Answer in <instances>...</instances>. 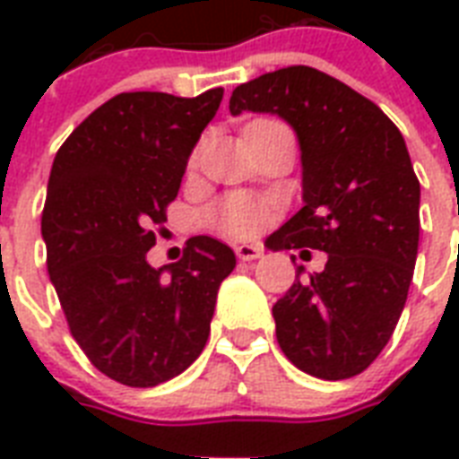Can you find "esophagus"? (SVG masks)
<instances>
[{
    "mask_svg": "<svg viewBox=\"0 0 459 459\" xmlns=\"http://www.w3.org/2000/svg\"><path fill=\"white\" fill-rule=\"evenodd\" d=\"M236 255L240 262H255V259L262 257V247L259 245H236Z\"/></svg>",
    "mask_w": 459,
    "mask_h": 459,
    "instance_id": "obj_1",
    "label": "esophagus"
}]
</instances>
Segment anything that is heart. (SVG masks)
<instances>
[{
	"mask_svg": "<svg viewBox=\"0 0 459 459\" xmlns=\"http://www.w3.org/2000/svg\"><path fill=\"white\" fill-rule=\"evenodd\" d=\"M209 223L230 238H250L262 226L264 212L247 195H230L209 209Z\"/></svg>",
	"mask_w": 459,
	"mask_h": 459,
	"instance_id": "1",
	"label": "heart"
}]
</instances>
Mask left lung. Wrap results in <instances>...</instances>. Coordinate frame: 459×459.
<instances>
[{
	"label": "left lung",
	"instance_id": "left-lung-1",
	"mask_svg": "<svg viewBox=\"0 0 459 459\" xmlns=\"http://www.w3.org/2000/svg\"><path fill=\"white\" fill-rule=\"evenodd\" d=\"M229 109L276 114L300 143L305 207L269 247L328 255L319 273L298 266L273 305L281 350L316 378L357 377L391 341L417 262L420 180L405 138L371 100L309 66L238 85Z\"/></svg>",
	"mask_w": 459,
	"mask_h": 459
}]
</instances>
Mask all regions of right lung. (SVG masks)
Returning <instances> with one entry per match:
<instances>
[{"label":"right lung","instance_id":"1","mask_svg":"<svg viewBox=\"0 0 459 459\" xmlns=\"http://www.w3.org/2000/svg\"><path fill=\"white\" fill-rule=\"evenodd\" d=\"M223 90L197 97L121 92L95 109L54 157L42 240L68 328L118 384L152 388L207 345L216 293L236 255L209 236L154 269L147 252L166 221L187 159Z\"/></svg>","mask_w":459,"mask_h":459}]
</instances>
